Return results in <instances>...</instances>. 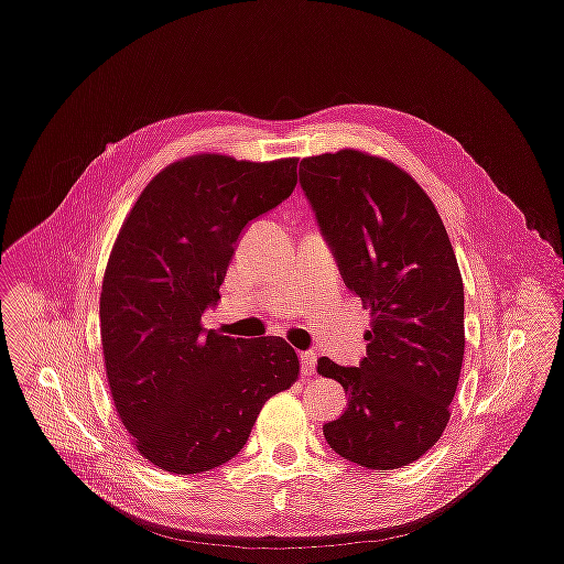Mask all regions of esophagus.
<instances>
[{"mask_svg":"<svg viewBox=\"0 0 564 564\" xmlns=\"http://www.w3.org/2000/svg\"><path fill=\"white\" fill-rule=\"evenodd\" d=\"M316 367V354L314 351H301V373L303 377H312Z\"/></svg>","mask_w":564,"mask_h":564,"instance_id":"1","label":"esophagus"}]
</instances>
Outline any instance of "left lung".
Listing matches in <instances>:
<instances>
[{"label":"left lung","instance_id":"8db88e82","mask_svg":"<svg viewBox=\"0 0 564 564\" xmlns=\"http://www.w3.org/2000/svg\"><path fill=\"white\" fill-rule=\"evenodd\" d=\"M299 181L345 285L371 312L367 356L316 371L347 394L327 445L367 469H399L449 423L463 354L465 294L443 219L397 163L354 148L305 156Z\"/></svg>","mask_w":564,"mask_h":564}]
</instances>
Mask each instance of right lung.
Returning a JSON list of instances; mask_svg holds the SVG:
<instances>
[{"label":"right lung","instance_id":"1","mask_svg":"<svg viewBox=\"0 0 564 564\" xmlns=\"http://www.w3.org/2000/svg\"><path fill=\"white\" fill-rule=\"evenodd\" d=\"M299 159L193 154L163 167L128 213L101 283L108 388L137 452L170 474L235 458L265 401L299 379L281 336L204 329L241 230L285 202Z\"/></svg>","mask_w":564,"mask_h":564}]
</instances>
